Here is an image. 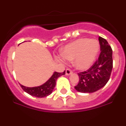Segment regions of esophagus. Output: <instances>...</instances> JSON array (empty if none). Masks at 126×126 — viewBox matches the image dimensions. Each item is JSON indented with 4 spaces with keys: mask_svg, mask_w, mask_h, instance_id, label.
<instances>
[{
    "mask_svg": "<svg viewBox=\"0 0 126 126\" xmlns=\"http://www.w3.org/2000/svg\"><path fill=\"white\" fill-rule=\"evenodd\" d=\"M73 73V71H72V70L70 69H67L66 70H65V74L66 75H70L71 74H72Z\"/></svg>",
    "mask_w": 126,
    "mask_h": 126,
    "instance_id": "1",
    "label": "esophagus"
}]
</instances>
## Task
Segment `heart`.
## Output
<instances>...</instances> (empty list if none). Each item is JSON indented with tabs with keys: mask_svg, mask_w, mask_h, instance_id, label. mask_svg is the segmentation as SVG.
I'll list each match as a JSON object with an SVG mask.
<instances>
[{
	"mask_svg": "<svg viewBox=\"0 0 126 126\" xmlns=\"http://www.w3.org/2000/svg\"><path fill=\"white\" fill-rule=\"evenodd\" d=\"M100 44L97 40L87 38H79L62 50L61 55L69 61L74 59V66L79 70H86L93 64L98 53Z\"/></svg>",
	"mask_w": 126,
	"mask_h": 126,
	"instance_id": "obj_1",
	"label": "heart"
}]
</instances>
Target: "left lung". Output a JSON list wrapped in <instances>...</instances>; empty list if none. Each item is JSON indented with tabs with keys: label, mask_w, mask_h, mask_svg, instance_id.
I'll return each mask as SVG.
<instances>
[{
	"label": "left lung",
	"mask_w": 126,
	"mask_h": 126,
	"mask_svg": "<svg viewBox=\"0 0 126 126\" xmlns=\"http://www.w3.org/2000/svg\"><path fill=\"white\" fill-rule=\"evenodd\" d=\"M100 53L98 59L86 71L78 73L79 83L74 86L81 93H93L109 81L113 68L112 49L105 38H98Z\"/></svg>",
	"instance_id": "left-lung-1"
}]
</instances>
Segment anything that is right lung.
<instances>
[{
  "mask_svg": "<svg viewBox=\"0 0 126 126\" xmlns=\"http://www.w3.org/2000/svg\"><path fill=\"white\" fill-rule=\"evenodd\" d=\"M65 74V71H64L62 73L55 72L52 75V76L47 81L46 83L40 86L29 88L26 87L22 84H20V86L24 92L28 93L32 96H36L38 98L45 97V96H48L49 94H50L52 93L53 89L55 86L56 81L58 78Z\"/></svg>",
  "mask_w": 126,
  "mask_h": 126,
  "instance_id": "1",
  "label": "right lung"
}]
</instances>
